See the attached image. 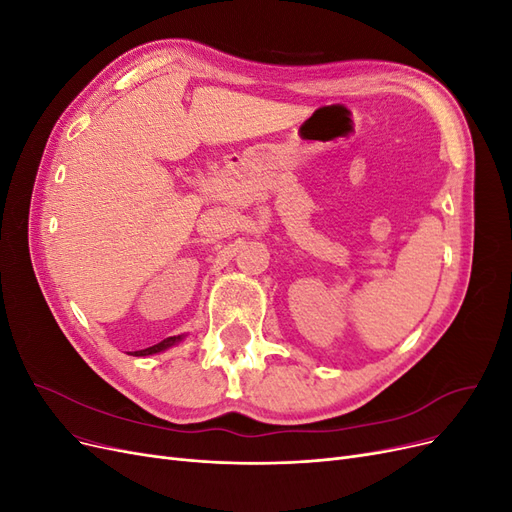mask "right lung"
Here are the masks:
<instances>
[{"label": "right lung", "instance_id": "add662e5", "mask_svg": "<svg viewBox=\"0 0 512 512\" xmlns=\"http://www.w3.org/2000/svg\"><path fill=\"white\" fill-rule=\"evenodd\" d=\"M185 337H188L185 333L173 335V337H166V339H162V342L156 344V346H149V348H145V350H134V352H128V354H132V356H151V354H158V352H164V350H168V348L177 346L179 342H183Z\"/></svg>", "mask_w": 512, "mask_h": 512}]
</instances>
